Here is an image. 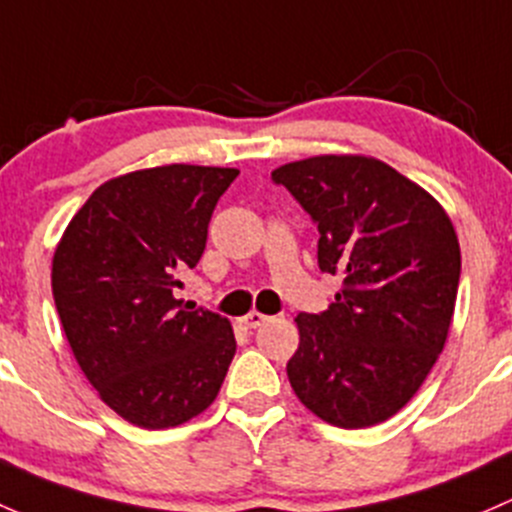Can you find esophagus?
Wrapping results in <instances>:
<instances>
[{"instance_id":"34e87169","label":"esophagus","mask_w":512,"mask_h":512,"mask_svg":"<svg viewBox=\"0 0 512 512\" xmlns=\"http://www.w3.org/2000/svg\"><path fill=\"white\" fill-rule=\"evenodd\" d=\"M263 320H266V315L258 313V310H251V313H246L244 318H241V323H244L249 330H256Z\"/></svg>"}]
</instances>
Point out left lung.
Segmentation results:
<instances>
[{
	"label": "left lung",
	"mask_w": 512,
	"mask_h": 512,
	"mask_svg": "<svg viewBox=\"0 0 512 512\" xmlns=\"http://www.w3.org/2000/svg\"><path fill=\"white\" fill-rule=\"evenodd\" d=\"M318 226V266L342 278L328 310L295 318V397L342 429L394 416L449 335L461 249L441 204L365 155H320L271 172Z\"/></svg>",
	"instance_id": "8db88e82"
}]
</instances>
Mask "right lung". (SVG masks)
I'll return each instance as SVG.
<instances>
[{"instance_id": "1", "label": "right lung", "mask_w": 512, "mask_h": 512, "mask_svg": "<svg viewBox=\"0 0 512 512\" xmlns=\"http://www.w3.org/2000/svg\"><path fill=\"white\" fill-rule=\"evenodd\" d=\"M234 167L165 165L100 184L63 231L56 310L100 399L142 429H170L217 399L236 352L231 323L184 305Z\"/></svg>"}]
</instances>
